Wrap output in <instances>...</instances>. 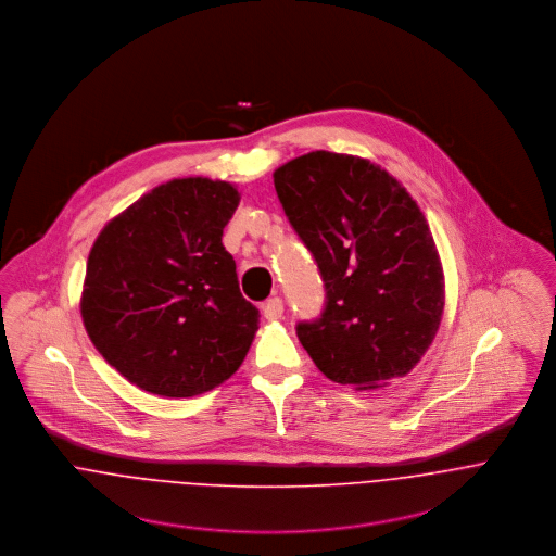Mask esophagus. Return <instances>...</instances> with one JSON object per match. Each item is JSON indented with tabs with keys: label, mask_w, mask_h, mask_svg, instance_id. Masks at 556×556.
<instances>
[{
	"label": "esophagus",
	"mask_w": 556,
	"mask_h": 556,
	"mask_svg": "<svg viewBox=\"0 0 556 556\" xmlns=\"http://www.w3.org/2000/svg\"><path fill=\"white\" fill-rule=\"evenodd\" d=\"M262 313L270 321L281 319V315H283V301L281 299H268L266 303H262Z\"/></svg>",
	"instance_id": "esophagus-1"
}]
</instances>
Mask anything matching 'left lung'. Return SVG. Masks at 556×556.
Returning <instances> with one entry per match:
<instances>
[{
  "mask_svg": "<svg viewBox=\"0 0 556 556\" xmlns=\"http://www.w3.org/2000/svg\"><path fill=\"white\" fill-rule=\"evenodd\" d=\"M292 228L313 253L326 303L296 334L337 383L379 388L418 365L443 313V270L429 224L369 160L313 151L275 170Z\"/></svg>",
  "mask_w": 556,
  "mask_h": 556,
  "instance_id": "1",
  "label": "left lung"
}]
</instances>
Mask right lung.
<instances>
[{
    "label": "right lung",
    "instance_id": "obj_1",
    "mask_svg": "<svg viewBox=\"0 0 556 556\" xmlns=\"http://www.w3.org/2000/svg\"><path fill=\"white\" fill-rule=\"evenodd\" d=\"M239 191L204 177L151 189L111 219L87 260L80 315L104 361L138 388L186 399L243 365L260 311L222 237Z\"/></svg>",
    "mask_w": 556,
    "mask_h": 556
}]
</instances>
